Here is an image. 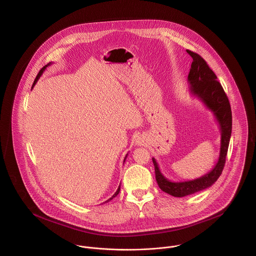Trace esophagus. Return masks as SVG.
<instances>
[{
    "label": "esophagus",
    "mask_w": 256,
    "mask_h": 256,
    "mask_svg": "<svg viewBox=\"0 0 256 256\" xmlns=\"http://www.w3.org/2000/svg\"><path fill=\"white\" fill-rule=\"evenodd\" d=\"M145 143V138H142V136H138V140H136V144L138 145H143Z\"/></svg>",
    "instance_id": "34e87169"
}]
</instances>
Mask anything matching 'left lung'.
<instances>
[{"instance_id": "1", "label": "left lung", "mask_w": 256, "mask_h": 256, "mask_svg": "<svg viewBox=\"0 0 256 256\" xmlns=\"http://www.w3.org/2000/svg\"><path fill=\"white\" fill-rule=\"evenodd\" d=\"M186 53L192 58L188 76L190 93L198 97L215 116L221 130V146L219 159L214 168L204 176L192 180L170 182L161 172L155 158H152L155 167V178L159 188L174 198H182L198 192L210 188L218 180L226 163L228 147L232 134V110L223 87L203 58L190 50H186Z\"/></svg>"}]
</instances>
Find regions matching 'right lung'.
<instances>
[{
    "instance_id": "obj_1",
    "label": "right lung",
    "mask_w": 256,
    "mask_h": 256,
    "mask_svg": "<svg viewBox=\"0 0 256 256\" xmlns=\"http://www.w3.org/2000/svg\"><path fill=\"white\" fill-rule=\"evenodd\" d=\"M50 64H51V62H49V64H46V66H44V68H41V70H40V72H39V74H37V76H36V78H35V80H34V82H33V86H32V88H33V87H34V86H35V84H36V82H38V80H39V78H40V76H41V74H43V72H44V70H46V68H47V66H50ZM126 157H128V154H126V157H124V161H126ZM120 186H118V190H116V192H114V194H113V196H112V198H111L108 199V200H107V201H105V202H109V201H110V200H112V199L114 198H116V196H118V192H120Z\"/></svg>"
}]
</instances>
